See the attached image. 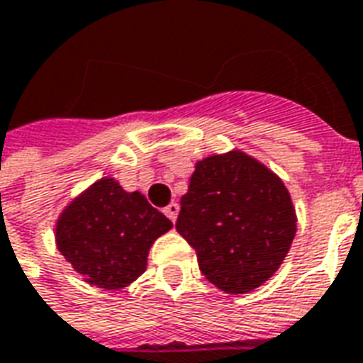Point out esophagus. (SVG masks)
Returning a JSON list of instances; mask_svg holds the SVG:
<instances>
[{
	"label": "esophagus",
	"instance_id": "obj_1",
	"mask_svg": "<svg viewBox=\"0 0 363 363\" xmlns=\"http://www.w3.org/2000/svg\"><path fill=\"white\" fill-rule=\"evenodd\" d=\"M178 213H179V205L178 203H174V201H172L168 207L164 208V214H166V216H168L172 222H176V218H178Z\"/></svg>",
	"mask_w": 363,
	"mask_h": 363
}]
</instances>
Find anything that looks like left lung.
Returning <instances> with one entry per match:
<instances>
[{"instance_id":"1","label":"left lung","mask_w":363,"mask_h":363,"mask_svg":"<svg viewBox=\"0 0 363 363\" xmlns=\"http://www.w3.org/2000/svg\"><path fill=\"white\" fill-rule=\"evenodd\" d=\"M179 203L176 230L197 251L208 282L228 294L271 279L296 236L282 179L240 150L197 162Z\"/></svg>"}]
</instances>
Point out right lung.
Wrapping results in <instances>:
<instances>
[{"label":"right lung","mask_w":363,"mask_h":363,"mask_svg":"<svg viewBox=\"0 0 363 363\" xmlns=\"http://www.w3.org/2000/svg\"><path fill=\"white\" fill-rule=\"evenodd\" d=\"M170 228L145 195L102 178L63 211L55 242L86 282L118 290L141 277L152 242Z\"/></svg>","instance_id":"1"}]
</instances>
